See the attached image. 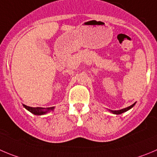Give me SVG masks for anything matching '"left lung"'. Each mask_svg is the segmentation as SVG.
Segmentation results:
<instances>
[{
  "label": "left lung",
  "instance_id": "8db88e82",
  "mask_svg": "<svg viewBox=\"0 0 157 157\" xmlns=\"http://www.w3.org/2000/svg\"><path fill=\"white\" fill-rule=\"evenodd\" d=\"M135 104H136V103H134V104H133V105H132L131 106L127 107V108H123V109L118 110V111H111V112H112V113L115 114V115H120V114L123 113V112H127V111H128V110H129L130 108H132V107L134 106V105H135Z\"/></svg>",
  "mask_w": 157,
  "mask_h": 157
}]
</instances>
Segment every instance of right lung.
<instances>
[{"label": "right lung", "mask_w": 157, "mask_h": 157, "mask_svg": "<svg viewBox=\"0 0 157 157\" xmlns=\"http://www.w3.org/2000/svg\"><path fill=\"white\" fill-rule=\"evenodd\" d=\"M23 106L29 111L30 112H32V114H34V115H44L46 112H48L50 110H53L54 107H51V108H47L45 110V108H39V107H37V108H32V107H29L25 105H23Z\"/></svg>", "instance_id": "right-lung-1"}]
</instances>
